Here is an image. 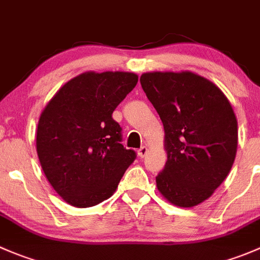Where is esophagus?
<instances>
[{
	"instance_id": "obj_1",
	"label": "esophagus",
	"mask_w": 260,
	"mask_h": 260,
	"mask_svg": "<svg viewBox=\"0 0 260 260\" xmlns=\"http://www.w3.org/2000/svg\"><path fill=\"white\" fill-rule=\"evenodd\" d=\"M147 152H148L147 147H146V146H142V147H141L140 150H138V156H140L141 158H143L146 155H147Z\"/></svg>"
}]
</instances>
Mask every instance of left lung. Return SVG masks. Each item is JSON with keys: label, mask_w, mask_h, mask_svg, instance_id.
Segmentation results:
<instances>
[{"label": "left lung", "mask_w": 260, "mask_h": 260, "mask_svg": "<svg viewBox=\"0 0 260 260\" xmlns=\"http://www.w3.org/2000/svg\"><path fill=\"white\" fill-rule=\"evenodd\" d=\"M146 96L165 131L168 161L156 185L171 205L190 208L205 202L233 168L238 120L226 95L190 71L146 72Z\"/></svg>", "instance_id": "1"}]
</instances>
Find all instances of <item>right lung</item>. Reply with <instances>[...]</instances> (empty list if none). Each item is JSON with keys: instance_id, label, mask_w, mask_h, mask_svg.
Masks as SVG:
<instances>
[{"instance_id": "1", "label": "right lung", "mask_w": 260, "mask_h": 260, "mask_svg": "<svg viewBox=\"0 0 260 260\" xmlns=\"http://www.w3.org/2000/svg\"><path fill=\"white\" fill-rule=\"evenodd\" d=\"M133 72H84L63 85L40 114L37 152L45 178L69 205L96 206L113 196L136 152L120 143L112 118L137 85Z\"/></svg>"}]
</instances>
